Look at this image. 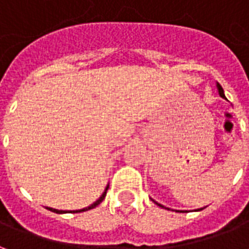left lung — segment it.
Instances as JSON below:
<instances>
[{
	"label": "left lung",
	"mask_w": 249,
	"mask_h": 249,
	"mask_svg": "<svg viewBox=\"0 0 249 249\" xmlns=\"http://www.w3.org/2000/svg\"><path fill=\"white\" fill-rule=\"evenodd\" d=\"M217 89H219V94L220 96H221V97L223 98H225V96H224V90H223V88L220 87L219 84H217ZM157 204V203H156ZM157 205H160V204H157ZM160 207H162V205H160ZM203 209V208H201ZM180 212H184V211H180Z\"/></svg>",
	"instance_id": "obj_1"
}]
</instances>
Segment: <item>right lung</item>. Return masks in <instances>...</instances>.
Here are the masks:
<instances>
[{"label":"right lung","instance_id":"right-lung-1","mask_svg":"<svg viewBox=\"0 0 249 249\" xmlns=\"http://www.w3.org/2000/svg\"><path fill=\"white\" fill-rule=\"evenodd\" d=\"M108 188H109V187L105 188V191H104V193H103V195H101V197L98 198V200H97V201H96V203H93L92 205H89V207H87V208L80 209V211H73V213H78V212H85V211H89V209L96 208V207H97L98 204L101 203V201H103L104 198H105V196H107V191H108ZM48 209H49V211H52V212H56V213H65V212H66V211H58V209H53V208H48Z\"/></svg>","mask_w":249,"mask_h":249}]
</instances>
